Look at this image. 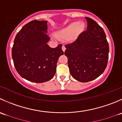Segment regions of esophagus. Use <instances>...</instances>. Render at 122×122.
<instances>
[{
    "label": "esophagus",
    "mask_w": 122,
    "mask_h": 122,
    "mask_svg": "<svg viewBox=\"0 0 122 122\" xmlns=\"http://www.w3.org/2000/svg\"><path fill=\"white\" fill-rule=\"evenodd\" d=\"M66 47H65V46H62V50L63 51V52H65V51H66Z\"/></svg>",
    "instance_id": "obj_1"
}]
</instances>
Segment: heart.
Here are the masks:
<instances>
[{"label": "heart", "mask_w": 122, "mask_h": 122, "mask_svg": "<svg viewBox=\"0 0 122 122\" xmlns=\"http://www.w3.org/2000/svg\"><path fill=\"white\" fill-rule=\"evenodd\" d=\"M85 24L83 22H73L68 25L60 30L56 34L57 38L60 39L67 40L71 38L75 39L82 33L85 29Z\"/></svg>", "instance_id": "obj_1"}]
</instances>
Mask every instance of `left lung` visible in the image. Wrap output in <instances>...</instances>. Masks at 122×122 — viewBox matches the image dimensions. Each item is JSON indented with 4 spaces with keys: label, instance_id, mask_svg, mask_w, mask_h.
I'll return each mask as SVG.
<instances>
[{
    "label": "left lung",
    "instance_id": "left-lung-1",
    "mask_svg": "<svg viewBox=\"0 0 122 122\" xmlns=\"http://www.w3.org/2000/svg\"><path fill=\"white\" fill-rule=\"evenodd\" d=\"M87 30L73 43L66 45L70 72L80 82L91 81L103 73L108 60L109 46L104 30L92 19L85 17Z\"/></svg>",
    "mask_w": 122,
    "mask_h": 122
}]
</instances>
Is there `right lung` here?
Segmentation results:
<instances>
[{
    "instance_id": "add662e5",
    "label": "right lung",
    "mask_w": 122,
    "mask_h": 122,
    "mask_svg": "<svg viewBox=\"0 0 122 122\" xmlns=\"http://www.w3.org/2000/svg\"><path fill=\"white\" fill-rule=\"evenodd\" d=\"M48 21L33 20L23 26L14 42L12 56L14 66L24 79L35 83L50 80L56 73L59 57L63 55L59 45L52 48L47 44Z\"/></svg>"
}]
</instances>
